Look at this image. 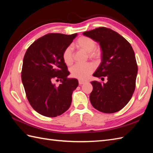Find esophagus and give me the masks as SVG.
<instances>
[{
  "label": "esophagus",
  "mask_w": 153,
  "mask_h": 153,
  "mask_svg": "<svg viewBox=\"0 0 153 153\" xmlns=\"http://www.w3.org/2000/svg\"><path fill=\"white\" fill-rule=\"evenodd\" d=\"M87 82L86 81H83V80H79V84L81 85H83V84Z\"/></svg>",
  "instance_id": "34e87169"
}]
</instances>
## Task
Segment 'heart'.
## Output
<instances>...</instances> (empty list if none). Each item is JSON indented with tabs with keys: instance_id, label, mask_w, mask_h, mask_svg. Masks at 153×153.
Returning a JSON list of instances; mask_svg holds the SVG:
<instances>
[{
	"instance_id": "heart-1",
	"label": "heart",
	"mask_w": 153,
	"mask_h": 153,
	"mask_svg": "<svg viewBox=\"0 0 153 153\" xmlns=\"http://www.w3.org/2000/svg\"><path fill=\"white\" fill-rule=\"evenodd\" d=\"M76 45L77 48L88 53L91 58H99L100 51L96 48V42L92 38L82 36L77 40ZM63 60L67 65L73 62V49L71 46L68 47L63 53ZM94 70V66L91 63L76 64L71 68V74L73 77L79 79H85Z\"/></svg>"
}]
</instances>
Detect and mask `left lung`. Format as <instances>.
<instances>
[{
  "mask_svg": "<svg viewBox=\"0 0 153 153\" xmlns=\"http://www.w3.org/2000/svg\"><path fill=\"white\" fill-rule=\"evenodd\" d=\"M100 45L101 62L93 76L106 83L91 82L89 99L92 106L104 113H114L130 100L135 88L137 65L130 43L117 32L100 27L83 32Z\"/></svg>",
  "mask_w": 153,
  "mask_h": 153,
  "instance_id": "1",
  "label": "left lung"
}]
</instances>
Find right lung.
Wrapping results in <instances>:
<instances>
[{
  "label": "right lung",
  "instance_id": "1",
  "mask_svg": "<svg viewBox=\"0 0 153 153\" xmlns=\"http://www.w3.org/2000/svg\"><path fill=\"white\" fill-rule=\"evenodd\" d=\"M77 33H48L32 43L25 53L22 81L29 102L35 111L47 117H56L70 108L71 95L78 81L68 78L70 72L63 53ZM60 79L57 86L53 83Z\"/></svg>",
  "mask_w": 153,
  "mask_h": 153
}]
</instances>
